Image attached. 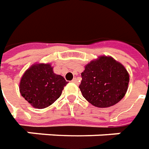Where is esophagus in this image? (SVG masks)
I'll use <instances>...</instances> for the list:
<instances>
[{"label":"esophagus","instance_id":"1","mask_svg":"<svg viewBox=\"0 0 149 149\" xmlns=\"http://www.w3.org/2000/svg\"><path fill=\"white\" fill-rule=\"evenodd\" d=\"M72 82H74V83H76V84H78V80H77V77L73 78V80H72Z\"/></svg>","mask_w":149,"mask_h":149}]
</instances>
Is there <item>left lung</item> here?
Returning a JSON list of instances; mask_svg holds the SVG:
<instances>
[{
	"mask_svg": "<svg viewBox=\"0 0 149 149\" xmlns=\"http://www.w3.org/2000/svg\"><path fill=\"white\" fill-rule=\"evenodd\" d=\"M81 92L86 100L99 108L117 104L125 96L130 82L128 71L110 56H99L85 66Z\"/></svg>",
	"mask_w": 149,
	"mask_h": 149,
	"instance_id": "obj_1",
	"label": "left lung"
}]
</instances>
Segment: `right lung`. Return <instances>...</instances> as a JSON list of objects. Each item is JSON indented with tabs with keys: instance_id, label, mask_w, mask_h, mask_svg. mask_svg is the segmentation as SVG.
Returning <instances> with one entry per match:
<instances>
[{
	"instance_id": "add662e5",
	"label": "right lung",
	"mask_w": 149,
	"mask_h": 149,
	"mask_svg": "<svg viewBox=\"0 0 149 149\" xmlns=\"http://www.w3.org/2000/svg\"><path fill=\"white\" fill-rule=\"evenodd\" d=\"M67 83L63 77L54 73L50 63H34L24 72L19 88L33 108L44 109L58 99Z\"/></svg>"
}]
</instances>
